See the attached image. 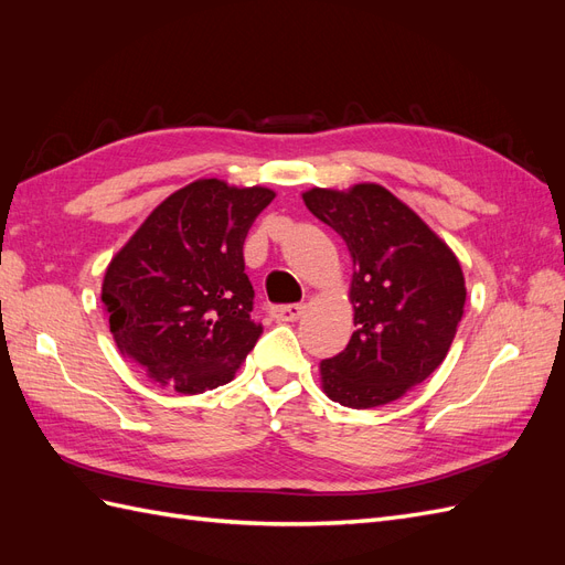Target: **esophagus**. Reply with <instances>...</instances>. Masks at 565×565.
<instances>
[{"mask_svg": "<svg viewBox=\"0 0 565 565\" xmlns=\"http://www.w3.org/2000/svg\"><path fill=\"white\" fill-rule=\"evenodd\" d=\"M306 306L303 303H287V306H273L270 309V318L278 322H292L299 320L303 313Z\"/></svg>", "mask_w": 565, "mask_h": 565, "instance_id": "1", "label": "esophagus"}]
</instances>
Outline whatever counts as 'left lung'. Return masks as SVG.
<instances>
[{
	"label": "left lung",
	"instance_id": "1",
	"mask_svg": "<svg viewBox=\"0 0 565 565\" xmlns=\"http://www.w3.org/2000/svg\"><path fill=\"white\" fill-rule=\"evenodd\" d=\"M301 198L353 259L355 332L344 351L320 363L322 391L353 409L398 401L446 361L465 316L457 256L380 183L311 188Z\"/></svg>",
	"mask_w": 565,
	"mask_h": 565
}]
</instances>
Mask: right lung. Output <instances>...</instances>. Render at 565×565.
<instances>
[{"label":"right lung","mask_w":565,"mask_h":565,"mask_svg":"<svg viewBox=\"0 0 565 565\" xmlns=\"http://www.w3.org/2000/svg\"><path fill=\"white\" fill-rule=\"evenodd\" d=\"M276 193L198 179L162 200L119 249L100 301L115 344L179 393L228 384L262 334L243 245Z\"/></svg>","instance_id":"1"}]
</instances>
